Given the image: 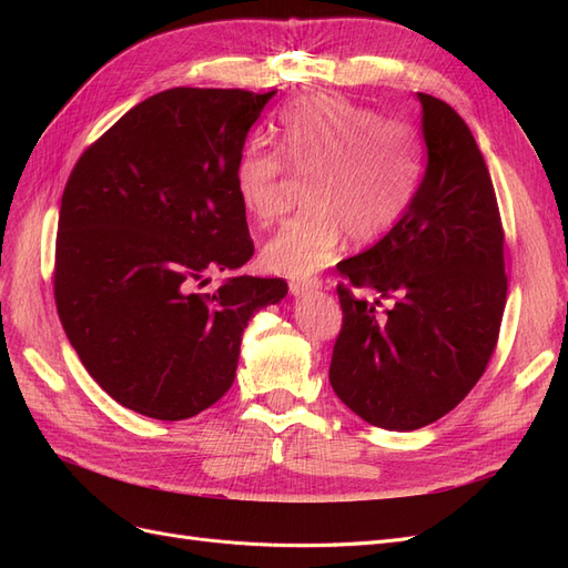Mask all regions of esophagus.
Here are the masks:
<instances>
[{
    "label": "esophagus",
    "mask_w": 568,
    "mask_h": 568,
    "mask_svg": "<svg viewBox=\"0 0 568 568\" xmlns=\"http://www.w3.org/2000/svg\"><path fill=\"white\" fill-rule=\"evenodd\" d=\"M288 288H291V296H294V298H303V296H307V294H317V291L322 288V282H320V280L291 282Z\"/></svg>",
    "instance_id": "1"
}]
</instances>
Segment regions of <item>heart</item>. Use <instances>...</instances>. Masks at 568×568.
Here are the masks:
<instances>
[{
    "label": "heart",
    "instance_id": "1",
    "mask_svg": "<svg viewBox=\"0 0 568 568\" xmlns=\"http://www.w3.org/2000/svg\"><path fill=\"white\" fill-rule=\"evenodd\" d=\"M282 151L251 142L234 163V189L261 222L284 213L288 165L311 184V213L274 234L265 265L288 280H307L332 265L351 236L369 244L384 236L415 194L422 175V140L405 120L336 94L294 101L280 113Z\"/></svg>",
    "mask_w": 568,
    "mask_h": 568
}]
</instances>
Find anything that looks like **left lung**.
<instances>
[{"instance_id": "obj_1", "label": "left lung", "mask_w": 568, "mask_h": 568, "mask_svg": "<svg viewBox=\"0 0 568 568\" xmlns=\"http://www.w3.org/2000/svg\"><path fill=\"white\" fill-rule=\"evenodd\" d=\"M424 178L403 217L338 265L343 326L329 382L359 419L415 432L448 415L486 372L507 303L505 234L495 189L467 123L417 92ZM396 305L382 314V300Z\"/></svg>"}]
</instances>
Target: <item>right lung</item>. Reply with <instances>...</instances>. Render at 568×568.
<instances>
[{"label": "right lung", "mask_w": 568, "mask_h": 568, "mask_svg": "<svg viewBox=\"0 0 568 568\" xmlns=\"http://www.w3.org/2000/svg\"><path fill=\"white\" fill-rule=\"evenodd\" d=\"M277 90L175 88L82 153L61 199L54 296L68 341L115 403L161 422L199 415L236 376L242 334L286 282L211 272L253 255L234 163Z\"/></svg>", "instance_id": "right-lung-1"}]
</instances>
